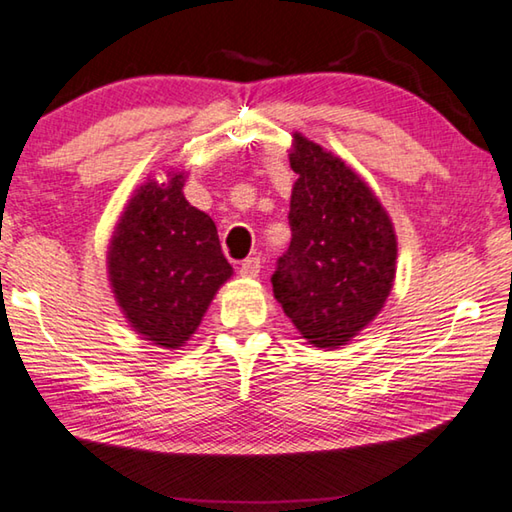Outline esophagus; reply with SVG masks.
<instances>
[{
	"instance_id": "obj_1",
	"label": "esophagus",
	"mask_w": 512,
	"mask_h": 512,
	"mask_svg": "<svg viewBox=\"0 0 512 512\" xmlns=\"http://www.w3.org/2000/svg\"><path fill=\"white\" fill-rule=\"evenodd\" d=\"M258 274H261V258H247V261L240 263V276L256 279Z\"/></svg>"
}]
</instances>
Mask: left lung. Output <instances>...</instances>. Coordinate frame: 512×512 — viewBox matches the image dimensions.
<instances>
[{
  "instance_id": "left-lung-1",
  "label": "left lung",
  "mask_w": 512,
  "mask_h": 512,
  "mask_svg": "<svg viewBox=\"0 0 512 512\" xmlns=\"http://www.w3.org/2000/svg\"><path fill=\"white\" fill-rule=\"evenodd\" d=\"M290 249L272 276L274 299L308 344L339 348L380 315L393 290L398 238L373 188L319 143L292 134Z\"/></svg>"
}]
</instances>
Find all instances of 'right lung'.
<instances>
[{"instance_id":"1","label":"right lung","mask_w":512,"mask_h":512,"mask_svg":"<svg viewBox=\"0 0 512 512\" xmlns=\"http://www.w3.org/2000/svg\"><path fill=\"white\" fill-rule=\"evenodd\" d=\"M184 170L148 177L123 206L107 245V279L125 321L141 339L179 351L233 267L215 222L184 197Z\"/></svg>"}]
</instances>
